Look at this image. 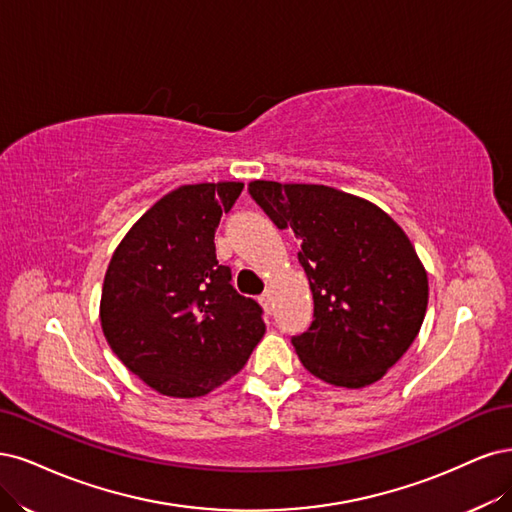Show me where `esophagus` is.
Masks as SVG:
<instances>
[{"instance_id":"obj_1","label":"esophagus","mask_w":512,"mask_h":512,"mask_svg":"<svg viewBox=\"0 0 512 512\" xmlns=\"http://www.w3.org/2000/svg\"><path fill=\"white\" fill-rule=\"evenodd\" d=\"M259 302L263 304V308H266V310H270V308H272V293H270V291H266V293H263V295H261V298H259Z\"/></svg>"}]
</instances>
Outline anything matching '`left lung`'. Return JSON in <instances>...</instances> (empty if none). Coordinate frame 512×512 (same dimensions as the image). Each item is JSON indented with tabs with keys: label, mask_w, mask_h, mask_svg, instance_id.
Listing matches in <instances>:
<instances>
[{
	"label": "left lung",
	"mask_w": 512,
	"mask_h": 512,
	"mask_svg": "<svg viewBox=\"0 0 512 512\" xmlns=\"http://www.w3.org/2000/svg\"><path fill=\"white\" fill-rule=\"evenodd\" d=\"M249 193L302 242L298 259L315 300V321L291 338L302 366L334 387L381 381L417 338L430 295L404 229L334 187L253 180Z\"/></svg>",
	"instance_id": "8db88e82"
}]
</instances>
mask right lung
Listing matches in <instances>:
<instances>
[{
  "label": "right lung",
  "mask_w": 512,
  "mask_h": 512,
  "mask_svg": "<svg viewBox=\"0 0 512 512\" xmlns=\"http://www.w3.org/2000/svg\"><path fill=\"white\" fill-rule=\"evenodd\" d=\"M244 183L183 185L131 225L104 276L102 332L125 368L170 398H200L238 374L266 334L214 249Z\"/></svg>",
  "instance_id": "obj_1"
}]
</instances>
